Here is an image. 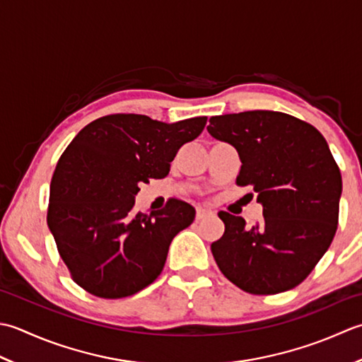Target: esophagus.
Segmentation results:
<instances>
[{
    "instance_id": "obj_1",
    "label": "esophagus",
    "mask_w": 362,
    "mask_h": 362,
    "mask_svg": "<svg viewBox=\"0 0 362 362\" xmlns=\"http://www.w3.org/2000/svg\"><path fill=\"white\" fill-rule=\"evenodd\" d=\"M209 216H212V211L204 209V208H198L197 209V220H202V218H206V217H209Z\"/></svg>"
}]
</instances>
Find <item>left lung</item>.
<instances>
[{
  "label": "left lung",
  "instance_id": "left-lung-1",
  "mask_svg": "<svg viewBox=\"0 0 362 362\" xmlns=\"http://www.w3.org/2000/svg\"><path fill=\"white\" fill-rule=\"evenodd\" d=\"M208 132L239 153L235 182L250 186L264 220L218 212L225 233L211 250L222 274L242 291H289L311 274L337 230L342 178L319 131L275 110H247L209 119Z\"/></svg>",
  "mask_w": 362,
  "mask_h": 362
}]
</instances>
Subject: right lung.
I'll list each match as a JSON object with an SVG mask.
<instances>
[{
  "label": "right lung",
  "instance_id": "obj_1",
  "mask_svg": "<svg viewBox=\"0 0 362 362\" xmlns=\"http://www.w3.org/2000/svg\"><path fill=\"white\" fill-rule=\"evenodd\" d=\"M206 117L165 123L114 114L88 123L62 153L49 186L48 228L73 279L101 298H123L156 279L173 238L195 218L186 202L134 214L139 186L165 178Z\"/></svg>",
  "mask_w": 362,
  "mask_h": 362
}]
</instances>
